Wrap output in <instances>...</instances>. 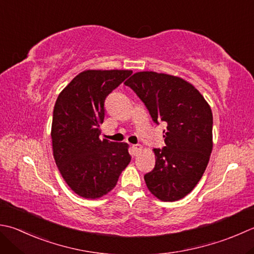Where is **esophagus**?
Segmentation results:
<instances>
[{
  "instance_id": "esophagus-1",
  "label": "esophagus",
  "mask_w": 254,
  "mask_h": 254,
  "mask_svg": "<svg viewBox=\"0 0 254 254\" xmlns=\"http://www.w3.org/2000/svg\"><path fill=\"white\" fill-rule=\"evenodd\" d=\"M132 150H133V154L134 156H137L138 154L142 152V146L141 145H133L132 146Z\"/></svg>"
}]
</instances>
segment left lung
I'll return each mask as SVG.
<instances>
[{
    "mask_svg": "<svg viewBox=\"0 0 254 254\" xmlns=\"http://www.w3.org/2000/svg\"><path fill=\"white\" fill-rule=\"evenodd\" d=\"M124 84L135 92L153 121L165 122L163 150L154 148L155 167L145 174L148 190L162 201L187 196L200 181L212 151V112L202 94L185 79L138 71Z\"/></svg>",
    "mask_w": 254,
    "mask_h": 254,
    "instance_id": "left-lung-1",
    "label": "left lung"
}]
</instances>
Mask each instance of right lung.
Instances as JSON below:
<instances>
[{"label": "right lung", "mask_w": 254, "mask_h": 254, "mask_svg": "<svg viewBox=\"0 0 254 254\" xmlns=\"http://www.w3.org/2000/svg\"><path fill=\"white\" fill-rule=\"evenodd\" d=\"M132 70H94L77 74L55 103L53 155L64 181L78 196L97 199L116 187L131 156L127 143L100 140L104 100Z\"/></svg>", "instance_id": "right-lung-1"}]
</instances>
